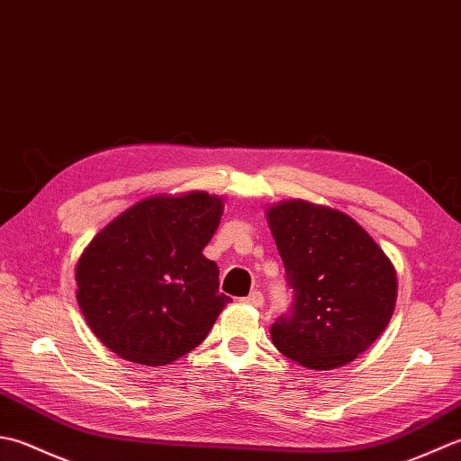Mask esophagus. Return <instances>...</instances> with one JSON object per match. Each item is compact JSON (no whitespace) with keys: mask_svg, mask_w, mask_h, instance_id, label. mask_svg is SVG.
Wrapping results in <instances>:
<instances>
[{"mask_svg":"<svg viewBox=\"0 0 461 461\" xmlns=\"http://www.w3.org/2000/svg\"><path fill=\"white\" fill-rule=\"evenodd\" d=\"M242 303H244V304H249V306H257V308H260L262 304H265V296H262L260 293H257V290H255V293H250L249 296H244V298H242Z\"/></svg>","mask_w":461,"mask_h":461,"instance_id":"obj_1","label":"esophagus"}]
</instances>
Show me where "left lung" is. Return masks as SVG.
Masks as SVG:
<instances>
[{
    "label": "left lung",
    "instance_id": "8db88e82",
    "mask_svg": "<svg viewBox=\"0 0 461 461\" xmlns=\"http://www.w3.org/2000/svg\"><path fill=\"white\" fill-rule=\"evenodd\" d=\"M267 221L294 303L272 324V344L310 370L358 358L386 330L398 296L396 268L348 214L308 201L270 204Z\"/></svg>",
    "mask_w": 461,
    "mask_h": 461
}]
</instances>
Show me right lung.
I'll return each mask as SVG.
<instances>
[{
	"mask_svg": "<svg viewBox=\"0 0 461 461\" xmlns=\"http://www.w3.org/2000/svg\"><path fill=\"white\" fill-rule=\"evenodd\" d=\"M224 211L204 191L157 194L103 227L75 267L77 304L121 358L165 366L194 350L230 303L203 255Z\"/></svg>",
	"mask_w": 461,
	"mask_h": 461,
	"instance_id": "add662e5",
	"label": "right lung"
}]
</instances>
